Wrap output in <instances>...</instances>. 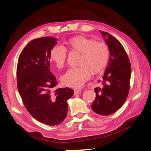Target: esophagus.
Listing matches in <instances>:
<instances>
[{"label": "esophagus", "instance_id": "esophagus-1", "mask_svg": "<svg viewBox=\"0 0 151 151\" xmlns=\"http://www.w3.org/2000/svg\"><path fill=\"white\" fill-rule=\"evenodd\" d=\"M82 93V91L81 90H78V89H76L74 91V94H80Z\"/></svg>", "mask_w": 151, "mask_h": 151}]
</instances>
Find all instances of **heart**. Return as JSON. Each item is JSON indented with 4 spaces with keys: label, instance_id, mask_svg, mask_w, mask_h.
<instances>
[{
    "label": "heart",
    "instance_id": "heart-1",
    "mask_svg": "<svg viewBox=\"0 0 151 151\" xmlns=\"http://www.w3.org/2000/svg\"><path fill=\"white\" fill-rule=\"evenodd\" d=\"M67 45L72 51L81 53L79 62L81 66L68 68L62 76L61 81L63 85L79 88L89 79L90 70L94 73H99L106 66L109 57V50L105 43L95 42L83 36L70 39ZM67 57L66 49L60 45L55 47L50 53V60L59 68L65 65Z\"/></svg>",
    "mask_w": 151,
    "mask_h": 151
}]
</instances>
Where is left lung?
I'll return each instance as SVG.
<instances>
[{
  "label": "left lung",
  "mask_w": 151,
  "mask_h": 151,
  "mask_svg": "<svg viewBox=\"0 0 151 151\" xmlns=\"http://www.w3.org/2000/svg\"><path fill=\"white\" fill-rule=\"evenodd\" d=\"M109 50V59L102 78V88H96L91 108L99 115H109L125 102L130 89L131 65L123 45L112 35L100 31ZM100 82V81H99Z\"/></svg>",
  "instance_id": "obj_1"
}]
</instances>
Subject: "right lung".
Listing matches in <instances>:
<instances>
[{
    "instance_id": "right-lung-1",
    "label": "right lung",
    "mask_w": 151,
    "mask_h": 151,
    "mask_svg": "<svg viewBox=\"0 0 151 151\" xmlns=\"http://www.w3.org/2000/svg\"><path fill=\"white\" fill-rule=\"evenodd\" d=\"M57 39L50 36L33 40L22 50L17 65L19 93L28 111L48 125L62 122L67 114V100L74 94L69 88H58L50 70V53Z\"/></svg>"
}]
</instances>
